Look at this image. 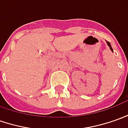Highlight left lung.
<instances>
[{
	"mask_svg": "<svg viewBox=\"0 0 128 128\" xmlns=\"http://www.w3.org/2000/svg\"><path fill=\"white\" fill-rule=\"evenodd\" d=\"M106 43H107L108 46V47H109V48H110V50H112V52H113V49H112V46H111V44H110V42H108V41H106Z\"/></svg>",
	"mask_w": 128,
	"mask_h": 128,
	"instance_id": "1",
	"label": "left lung"
}]
</instances>
